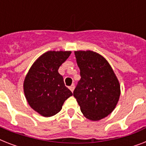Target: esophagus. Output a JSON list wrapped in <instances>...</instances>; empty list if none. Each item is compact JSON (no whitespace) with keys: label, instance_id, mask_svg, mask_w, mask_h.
Instances as JSON below:
<instances>
[{"label":"esophagus","instance_id":"obj_1","mask_svg":"<svg viewBox=\"0 0 146 146\" xmlns=\"http://www.w3.org/2000/svg\"><path fill=\"white\" fill-rule=\"evenodd\" d=\"M69 89H70V91L72 92H73V91H74V89H75V85L74 84H72L69 87Z\"/></svg>","mask_w":146,"mask_h":146}]
</instances>
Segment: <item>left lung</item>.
Instances as JSON below:
<instances>
[{"label": "left lung", "instance_id": "1", "mask_svg": "<svg viewBox=\"0 0 146 146\" xmlns=\"http://www.w3.org/2000/svg\"><path fill=\"white\" fill-rule=\"evenodd\" d=\"M81 80L73 91L85 117L97 121L116 108L120 96L117 77L105 58L92 50L75 51Z\"/></svg>", "mask_w": 146, "mask_h": 146}]
</instances>
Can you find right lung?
Segmentation results:
<instances>
[{
    "instance_id": "obj_1",
    "label": "right lung",
    "mask_w": 146,
    "mask_h": 146,
    "mask_svg": "<svg viewBox=\"0 0 146 146\" xmlns=\"http://www.w3.org/2000/svg\"><path fill=\"white\" fill-rule=\"evenodd\" d=\"M71 51L49 50L35 60L26 74L23 91L29 106L43 117L55 115L73 93L65 86L58 69Z\"/></svg>"
}]
</instances>
